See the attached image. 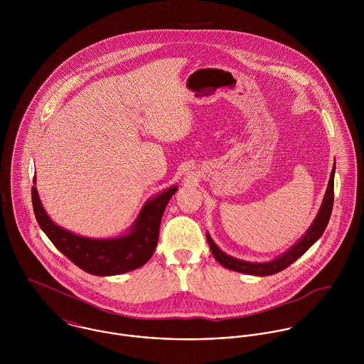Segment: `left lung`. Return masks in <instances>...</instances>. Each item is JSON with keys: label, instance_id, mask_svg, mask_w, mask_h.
Masks as SVG:
<instances>
[{"label": "left lung", "instance_id": "obj_1", "mask_svg": "<svg viewBox=\"0 0 364 364\" xmlns=\"http://www.w3.org/2000/svg\"><path fill=\"white\" fill-rule=\"evenodd\" d=\"M333 178H335V164H333V168H332V172L329 176L328 188H326L322 205H321V208H319L311 227L301 237V240L299 242H296L289 251H286L279 258L270 260V262H262V263L235 259V258L224 254L208 234V242L213 257L224 267L234 270V272H240V273H247V274H254V276H269V274L282 272L283 269L290 266L293 262L299 259L301 255H304L312 244L323 234V231L328 225V221L331 218L332 208H333Z\"/></svg>", "mask_w": 364, "mask_h": 364}]
</instances>
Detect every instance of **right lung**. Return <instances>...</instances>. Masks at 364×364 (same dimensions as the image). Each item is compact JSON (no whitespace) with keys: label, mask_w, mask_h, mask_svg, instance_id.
Wrapping results in <instances>:
<instances>
[{"label":"right lung","mask_w":364,"mask_h":364,"mask_svg":"<svg viewBox=\"0 0 364 364\" xmlns=\"http://www.w3.org/2000/svg\"><path fill=\"white\" fill-rule=\"evenodd\" d=\"M35 181L36 178L33 183ZM176 191L178 188L172 186L147 200L126 235L107 240L81 237L54 224L42 206L35 186L32 205L41 228L61 254L91 274L113 276L134 270L153 257L164 210Z\"/></svg>","instance_id":"obj_1"}]
</instances>
